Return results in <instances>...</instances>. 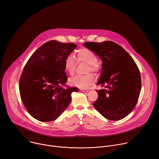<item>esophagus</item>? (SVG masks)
<instances>
[{"instance_id":"obj_1","label":"esophagus","mask_w":159,"mask_h":159,"mask_svg":"<svg viewBox=\"0 0 159 159\" xmlns=\"http://www.w3.org/2000/svg\"><path fill=\"white\" fill-rule=\"evenodd\" d=\"M80 90L84 93H87L89 91V90L86 89H80Z\"/></svg>"}]
</instances>
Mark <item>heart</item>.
Instances as JSON below:
<instances>
[{
    "label": "heart",
    "instance_id": "heart-1",
    "mask_svg": "<svg viewBox=\"0 0 159 159\" xmlns=\"http://www.w3.org/2000/svg\"><path fill=\"white\" fill-rule=\"evenodd\" d=\"M77 60L79 63L84 62L88 64L87 73L90 71L96 72L98 70V67L96 64L98 58L94 53L87 48L80 49L77 53ZM64 69L70 75H73L77 66V62L74 57L69 55L66 56L64 60ZM95 79L92 74L85 75H76L69 79V83L74 86L86 89L93 85Z\"/></svg>",
    "mask_w": 159,
    "mask_h": 159
}]
</instances>
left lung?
Returning <instances> with one entry per match:
<instances>
[{
  "mask_svg": "<svg viewBox=\"0 0 159 159\" xmlns=\"http://www.w3.org/2000/svg\"><path fill=\"white\" fill-rule=\"evenodd\" d=\"M84 46L95 53L102 62L97 85L106 89L96 90L98 98L93 103L94 107L110 120L125 118L137 104L141 90V76L137 64L113 41L85 42Z\"/></svg>",
  "mask_w": 159,
  "mask_h": 159,
  "instance_id": "obj_1",
  "label": "left lung"
}]
</instances>
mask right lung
Returning <instances> with one entry per match:
<instances>
[{"mask_svg": "<svg viewBox=\"0 0 159 159\" xmlns=\"http://www.w3.org/2000/svg\"><path fill=\"white\" fill-rule=\"evenodd\" d=\"M77 44L52 40L43 44L27 61L19 80L21 100L30 114L43 122L57 120L78 88L67 87L64 60Z\"/></svg>", "mask_w": 159, "mask_h": 159, "instance_id": "obj_1", "label": "right lung"}]
</instances>
